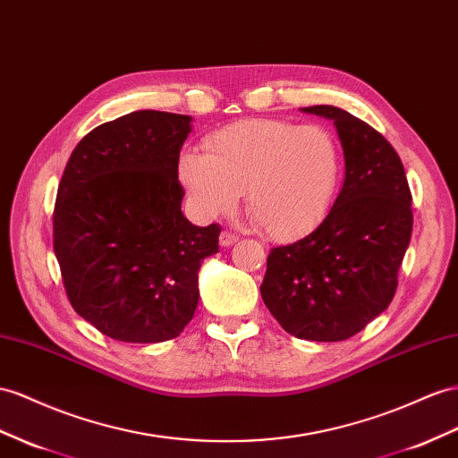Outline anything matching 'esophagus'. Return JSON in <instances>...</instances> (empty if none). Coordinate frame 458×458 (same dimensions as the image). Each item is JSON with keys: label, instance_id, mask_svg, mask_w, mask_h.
<instances>
[{"label": "esophagus", "instance_id": "34e87169", "mask_svg": "<svg viewBox=\"0 0 458 458\" xmlns=\"http://www.w3.org/2000/svg\"><path fill=\"white\" fill-rule=\"evenodd\" d=\"M238 240H240L238 233H232L228 230H225V232L220 233V245H222V248H230V245H233Z\"/></svg>", "mask_w": 458, "mask_h": 458}]
</instances>
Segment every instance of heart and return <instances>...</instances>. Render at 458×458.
I'll use <instances>...</instances> for the list:
<instances>
[{
    "label": "heart",
    "instance_id": "1",
    "mask_svg": "<svg viewBox=\"0 0 458 458\" xmlns=\"http://www.w3.org/2000/svg\"><path fill=\"white\" fill-rule=\"evenodd\" d=\"M183 152L178 174L203 215L226 213L245 193V213L267 238L292 242L318 228L343 175L336 137L321 125L245 120Z\"/></svg>",
    "mask_w": 458,
    "mask_h": 458
}]
</instances>
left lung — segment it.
<instances>
[{"label": "left lung", "instance_id": "8db88e82", "mask_svg": "<svg viewBox=\"0 0 458 458\" xmlns=\"http://www.w3.org/2000/svg\"><path fill=\"white\" fill-rule=\"evenodd\" d=\"M335 122L346 178L331 213L310 236L273 248L261 298L286 333L336 343L389 308L412 236V193L393 145L336 106H310Z\"/></svg>", "mask_w": 458, "mask_h": 458}]
</instances>
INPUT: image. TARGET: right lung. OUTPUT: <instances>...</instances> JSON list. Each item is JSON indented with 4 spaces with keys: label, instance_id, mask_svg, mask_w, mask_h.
I'll return each instance as SVG.
<instances>
[{
    "label": "right lung",
    "instance_id": "right-lung-1",
    "mask_svg": "<svg viewBox=\"0 0 458 458\" xmlns=\"http://www.w3.org/2000/svg\"><path fill=\"white\" fill-rule=\"evenodd\" d=\"M191 117L139 110L92 129L69 157L54 207V251L73 310L114 341L180 336L197 271L220 226L182 213L180 150Z\"/></svg>",
    "mask_w": 458,
    "mask_h": 458
}]
</instances>
